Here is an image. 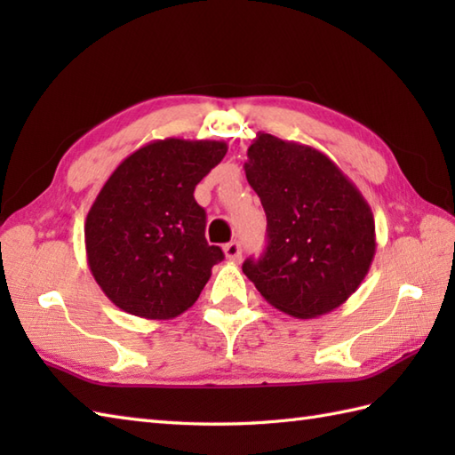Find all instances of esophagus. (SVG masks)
Instances as JSON below:
<instances>
[{"label": "esophagus", "instance_id": "1", "mask_svg": "<svg viewBox=\"0 0 455 455\" xmlns=\"http://www.w3.org/2000/svg\"><path fill=\"white\" fill-rule=\"evenodd\" d=\"M222 250H225V256L230 262H240V258H243V246H240V243H228Z\"/></svg>", "mask_w": 455, "mask_h": 455}]
</instances>
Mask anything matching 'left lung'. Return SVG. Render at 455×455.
Listing matches in <instances>:
<instances>
[{
  "label": "left lung",
  "instance_id": "left-lung-1",
  "mask_svg": "<svg viewBox=\"0 0 455 455\" xmlns=\"http://www.w3.org/2000/svg\"><path fill=\"white\" fill-rule=\"evenodd\" d=\"M246 180L267 217V246L243 272L266 301L315 318L347 301L370 272L375 220L342 170L313 147L258 132Z\"/></svg>",
  "mask_w": 455,
  "mask_h": 455
}]
</instances>
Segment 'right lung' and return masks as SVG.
<instances>
[{
	"label": "right lung",
	"mask_w": 455,
	"mask_h": 455,
	"mask_svg": "<svg viewBox=\"0 0 455 455\" xmlns=\"http://www.w3.org/2000/svg\"><path fill=\"white\" fill-rule=\"evenodd\" d=\"M227 150L220 140H154L105 181L85 219V254L121 311L166 321L197 301L225 254L207 244L193 191Z\"/></svg>",
	"instance_id": "right-lung-1"
}]
</instances>
